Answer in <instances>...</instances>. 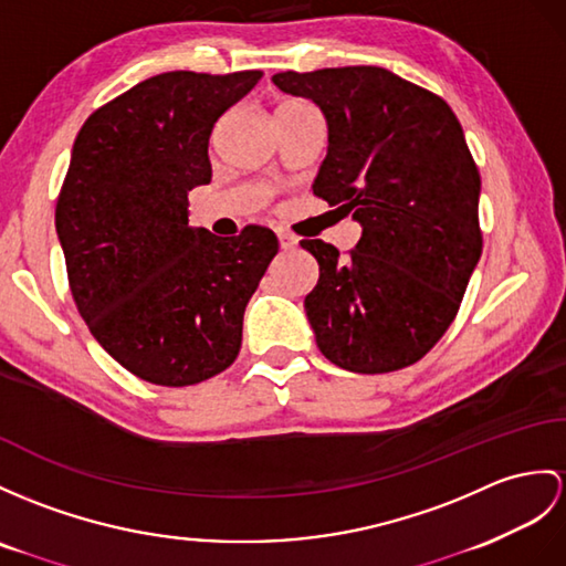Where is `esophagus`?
<instances>
[{
  "mask_svg": "<svg viewBox=\"0 0 566 566\" xmlns=\"http://www.w3.org/2000/svg\"><path fill=\"white\" fill-rule=\"evenodd\" d=\"M279 242H281V250H295L297 247V238L295 235H291V232H285V230H281L279 232Z\"/></svg>",
  "mask_w": 566,
  "mask_h": 566,
  "instance_id": "obj_1",
  "label": "esophagus"
}]
</instances>
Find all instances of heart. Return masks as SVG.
Listing matches in <instances>:
<instances>
[{
    "mask_svg": "<svg viewBox=\"0 0 566 566\" xmlns=\"http://www.w3.org/2000/svg\"><path fill=\"white\" fill-rule=\"evenodd\" d=\"M285 105H300V103H285Z\"/></svg>",
    "mask_w": 566,
    "mask_h": 566,
    "instance_id": "obj_1",
    "label": "heart"
}]
</instances>
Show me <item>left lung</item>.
Masks as SVG:
<instances>
[{
	"label": "left lung",
	"mask_w": 566,
	"mask_h": 566,
	"mask_svg": "<svg viewBox=\"0 0 566 566\" xmlns=\"http://www.w3.org/2000/svg\"><path fill=\"white\" fill-rule=\"evenodd\" d=\"M271 81L322 109L328 148L312 191L363 228L348 256L300 242L319 264L305 297L316 346L357 375L418 363L457 316L482 254L480 175L461 122L439 95L381 66Z\"/></svg>",
	"instance_id": "obj_1"
}]
</instances>
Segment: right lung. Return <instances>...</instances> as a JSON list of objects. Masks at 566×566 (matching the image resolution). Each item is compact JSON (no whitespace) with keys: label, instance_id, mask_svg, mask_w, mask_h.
<instances>
[{"label":"right lung","instance_id":"add662e5","mask_svg":"<svg viewBox=\"0 0 566 566\" xmlns=\"http://www.w3.org/2000/svg\"><path fill=\"white\" fill-rule=\"evenodd\" d=\"M261 72H168L81 127L54 228L93 338L144 381L189 387L235 363L242 316L279 252L273 230L216 238L189 226L187 195L211 182L209 139Z\"/></svg>","mask_w":566,"mask_h":566}]
</instances>
